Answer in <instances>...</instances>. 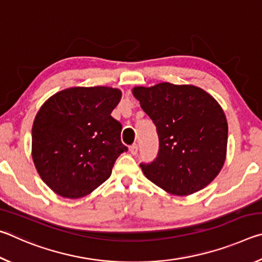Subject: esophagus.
Wrapping results in <instances>:
<instances>
[{"label":"esophagus","mask_w":262,"mask_h":262,"mask_svg":"<svg viewBox=\"0 0 262 262\" xmlns=\"http://www.w3.org/2000/svg\"><path fill=\"white\" fill-rule=\"evenodd\" d=\"M129 151L132 155H136L137 151H139V147H137V144H133L129 147Z\"/></svg>","instance_id":"34e87169"}]
</instances>
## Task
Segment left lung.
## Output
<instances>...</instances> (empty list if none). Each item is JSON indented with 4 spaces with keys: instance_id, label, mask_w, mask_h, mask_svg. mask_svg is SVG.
I'll use <instances>...</instances> for the list:
<instances>
[{
    "instance_id": "obj_1",
    "label": "left lung",
    "mask_w": 262,
    "mask_h": 262,
    "mask_svg": "<svg viewBox=\"0 0 262 262\" xmlns=\"http://www.w3.org/2000/svg\"><path fill=\"white\" fill-rule=\"evenodd\" d=\"M133 95L156 126L159 140L157 157L140 164L144 176L180 196L210 184L227 155L228 122L220 104L200 88L166 82L136 86Z\"/></svg>"
}]
</instances>
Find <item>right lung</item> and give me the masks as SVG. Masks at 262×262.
Listing matches in <instances>:
<instances>
[{"instance_id": "add662e5", "label": "right lung", "mask_w": 262, "mask_h": 262, "mask_svg": "<svg viewBox=\"0 0 262 262\" xmlns=\"http://www.w3.org/2000/svg\"><path fill=\"white\" fill-rule=\"evenodd\" d=\"M121 91L108 86L69 88L45 101L32 127V158L56 194L78 199L110 178L122 144L121 123L111 115Z\"/></svg>"}]
</instances>
